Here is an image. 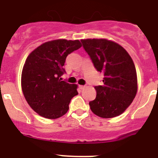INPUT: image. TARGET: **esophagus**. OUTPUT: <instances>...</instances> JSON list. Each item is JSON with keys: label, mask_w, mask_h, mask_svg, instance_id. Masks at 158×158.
I'll return each mask as SVG.
<instances>
[{"label": "esophagus", "mask_w": 158, "mask_h": 158, "mask_svg": "<svg viewBox=\"0 0 158 158\" xmlns=\"http://www.w3.org/2000/svg\"><path fill=\"white\" fill-rule=\"evenodd\" d=\"M79 87H80V89H81V90H83V89L85 88L86 86H84V85H79Z\"/></svg>", "instance_id": "34e87169"}]
</instances>
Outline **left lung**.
<instances>
[{"label":"left lung","instance_id":"1","mask_svg":"<svg viewBox=\"0 0 158 158\" xmlns=\"http://www.w3.org/2000/svg\"><path fill=\"white\" fill-rule=\"evenodd\" d=\"M97 71L104 74L102 85L95 86L97 96L90 110L103 118L121 114L132 103L137 90L136 68L124 48L106 39L81 40Z\"/></svg>","mask_w":158,"mask_h":158}]
</instances>
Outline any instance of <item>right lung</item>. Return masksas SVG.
I'll use <instances>...</instances> for the list:
<instances>
[{
  "instance_id": "obj_1",
  "label": "right lung",
  "mask_w": 158,
  "mask_h": 158,
  "mask_svg": "<svg viewBox=\"0 0 158 158\" xmlns=\"http://www.w3.org/2000/svg\"><path fill=\"white\" fill-rule=\"evenodd\" d=\"M82 46L78 40H51L33 51L27 58L21 75L26 101L38 114L48 119L63 116L71 100L78 94L77 86L62 81L66 57Z\"/></svg>"
}]
</instances>
